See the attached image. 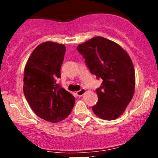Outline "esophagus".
I'll return each mask as SVG.
<instances>
[{
    "label": "esophagus",
    "mask_w": 158,
    "mask_h": 158,
    "mask_svg": "<svg viewBox=\"0 0 158 158\" xmlns=\"http://www.w3.org/2000/svg\"><path fill=\"white\" fill-rule=\"evenodd\" d=\"M85 88H81V89H80L79 90H78V91H77V96H79V97H81V96L83 95L85 93Z\"/></svg>",
    "instance_id": "esophagus-1"
}]
</instances>
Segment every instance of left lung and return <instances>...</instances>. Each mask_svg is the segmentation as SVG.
Returning a JSON list of instances; mask_svg holds the SVG:
<instances>
[{
    "instance_id": "obj_1",
    "label": "left lung",
    "mask_w": 158,
    "mask_h": 158,
    "mask_svg": "<svg viewBox=\"0 0 158 158\" xmlns=\"http://www.w3.org/2000/svg\"><path fill=\"white\" fill-rule=\"evenodd\" d=\"M77 50L90 73L102 79L97 89L98 102L92 107L94 113L107 120L118 118L135 93V73L131 58L118 44L101 36L79 44Z\"/></svg>"
}]
</instances>
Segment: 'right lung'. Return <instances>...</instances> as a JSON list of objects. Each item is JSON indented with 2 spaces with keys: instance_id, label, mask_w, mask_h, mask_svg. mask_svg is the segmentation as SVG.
<instances>
[{
  "instance_id": "obj_1",
  "label": "right lung",
  "mask_w": 158,
  "mask_h": 158,
  "mask_svg": "<svg viewBox=\"0 0 158 158\" xmlns=\"http://www.w3.org/2000/svg\"><path fill=\"white\" fill-rule=\"evenodd\" d=\"M66 48L46 41L36 47L27 60L23 77V94L40 118L56 123L70 115L75 98L59 85L60 69Z\"/></svg>"
}]
</instances>
